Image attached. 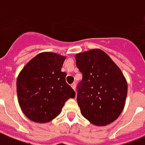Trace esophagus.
Segmentation results:
<instances>
[{"instance_id":"esophagus-1","label":"esophagus","mask_w":145,"mask_h":145,"mask_svg":"<svg viewBox=\"0 0 145 145\" xmlns=\"http://www.w3.org/2000/svg\"><path fill=\"white\" fill-rule=\"evenodd\" d=\"M71 87H72L74 90H75V89H76V84L75 83H73L72 85H71Z\"/></svg>"}]
</instances>
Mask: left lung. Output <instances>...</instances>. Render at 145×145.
I'll list each match as a JSON object with an SVG mask.
<instances>
[{"label":"left lung","mask_w":145,"mask_h":145,"mask_svg":"<svg viewBox=\"0 0 145 145\" xmlns=\"http://www.w3.org/2000/svg\"><path fill=\"white\" fill-rule=\"evenodd\" d=\"M82 74L77 101L82 115L97 126L114 122L125 105L128 84L121 69L101 49L75 55Z\"/></svg>","instance_id":"left-lung-1"}]
</instances>
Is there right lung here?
<instances>
[{
    "mask_svg": "<svg viewBox=\"0 0 145 145\" xmlns=\"http://www.w3.org/2000/svg\"><path fill=\"white\" fill-rule=\"evenodd\" d=\"M66 56L42 52L24 67L16 80L19 105L24 115L37 123H47L59 116L74 90L61 71Z\"/></svg>",
    "mask_w": 145,
    "mask_h": 145,
    "instance_id": "1",
    "label": "right lung"
}]
</instances>
